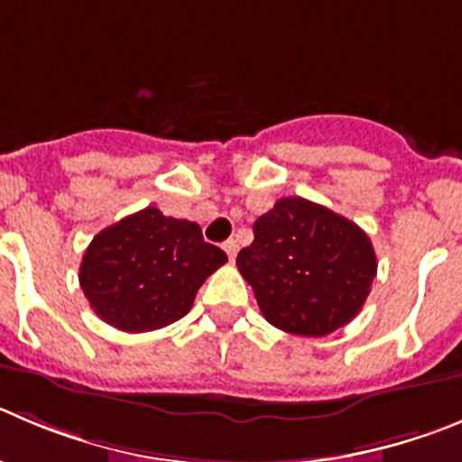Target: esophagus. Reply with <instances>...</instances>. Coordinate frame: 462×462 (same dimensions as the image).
Listing matches in <instances>:
<instances>
[{
  "mask_svg": "<svg viewBox=\"0 0 462 462\" xmlns=\"http://www.w3.org/2000/svg\"><path fill=\"white\" fill-rule=\"evenodd\" d=\"M223 251L227 253V257H230V260H235L236 251H239V244H236L235 239H227L226 244H223Z\"/></svg>",
  "mask_w": 462,
  "mask_h": 462,
  "instance_id": "34e87169",
  "label": "esophagus"
}]
</instances>
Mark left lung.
Listing matches in <instances>:
<instances>
[{
	"label": "left lung",
	"mask_w": 462,
	"mask_h": 462,
	"mask_svg": "<svg viewBox=\"0 0 462 462\" xmlns=\"http://www.w3.org/2000/svg\"><path fill=\"white\" fill-rule=\"evenodd\" d=\"M236 266L275 328L323 337L362 310L376 278V253L353 221L305 198H282L253 226Z\"/></svg>",
	"instance_id": "obj_1"
}]
</instances>
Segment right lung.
<instances>
[{"label":"right lung","instance_id":"right-lung-1","mask_svg":"<svg viewBox=\"0 0 462 462\" xmlns=\"http://www.w3.org/2000/svg\"><path fill=\"white\" fill-rule=\"evenodd\" d=\"M227 255L198 223L145 207L105 227L86 248L79 284L95 314L125 333H145L191 310L200 284Z\"/></svg>","mask_w":462,"mask_h":462}]
</instances>
